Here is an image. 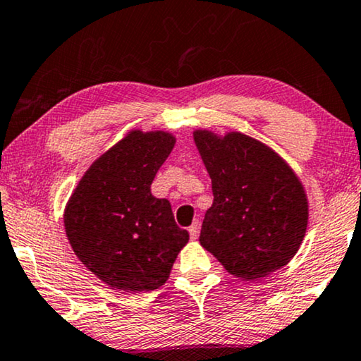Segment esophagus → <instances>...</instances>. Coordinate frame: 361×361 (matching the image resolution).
Masks as SVG:
<instances>
[{
    "label": "esophagus",
    "instance_id": "1",
    "mask_svg": "<svg viewBox=\"0 0 361 361\" xmlns=\"http://www.w3.org/2000/svg\"><path fill=\"white\" fill-rule=\"evenodd\" d=\"M190 236H191V239H196V238H198V233H200V223H198V221H195V223L193 224H191L190 226Z\"/></svg>",
    "mask_w": 361,
    "mask_h": 361
}]
</instances>
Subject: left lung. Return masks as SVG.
I'll list each match as a JSON object with an SVG mask.
<instances>
[{
    "mask_svg": "<svg viewBox=\"0 0 361 361\" xmlns=\"http://www.w3.org/2000/svg\"><path fill=\"white\" fill-rule=\"evenodd\" d=\"M193 137L214 196L201 226V246L244 281L286 266L309 221L304 186L292 168L244 133L196 130Z\"/></svg>",
    "mask_w": 361,
    "mask_h": 361,
    "instance_id": "1",
    "label": "left lung"
}]
</instances>
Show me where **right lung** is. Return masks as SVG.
<instances>
[{
    "label": "right lung",
    "instance_id": "obj_1",
    "mask_svg": "<svg viewBox=\"0 0 361 361\" xmlns=\"http://www.w3.org/2000/svg\"><path fill=\"white\" fill-rule=\"evenodd\" d=\"M173 147L171 133L132 130L90 165L66 206L75 256L115 290L158 289L188 243L170 201L150 190Z\"/></svg>",
    "mask_w": 361,
    "mask_h": 361
}]
</instances>
